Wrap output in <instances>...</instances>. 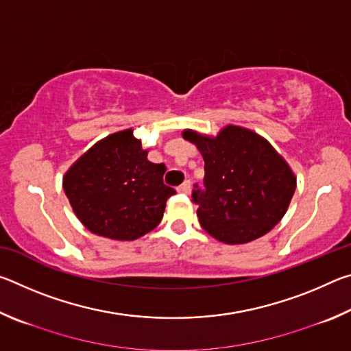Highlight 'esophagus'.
Returning a JSON list of instances; mask_svg holds the SVG:
<instances>
[{
    "label": "esophagus",
    "mask_w": 351,
    "mask_h": 351,
    "mask_svg": "<svg viewBox=\"0 0 351 351\" xmlns=\"http://www.w3.org/2000/svg\"><path fill=\"white\" fill-rule=\"evenodd\" d=\"M178 192L181 193H189L190 192V181H184L180 187H178Z\"/></svg>",
    "instance_id": "esophagus-1"
}]
</instances>
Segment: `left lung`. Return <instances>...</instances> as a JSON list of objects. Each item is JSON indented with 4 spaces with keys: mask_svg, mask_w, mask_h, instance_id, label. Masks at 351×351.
Instances as JSON below:
<instances>
[{
    "mask_svg": "<svg viewBox=\"0 0 351 351\" xmlns=\"http://www.w3.org/2000/svg\"><path fill=\"white\" fill-rule=\"evenodd\" d=\"M182 138L204 159V190L192 199L207 234L226 245H243L280 221L295 190L288 162L251 130L228 125L215 138L184 130Z\"/></svg>",
    "mask_w": 351,
    "mask_h": 351,
    "instance_id": "left-lung-1",
    "label": "left lung"
}]
</instances>
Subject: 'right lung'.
Segmentation results:
<instances>
[{"label":"right lung","instance_id":"1","mask_svg":"<svg viewBox=\"0 0 351 351\" xmlns=\"http://www.w3.org/2000/svg\"><path fill=\"white\" fill-rule=\"evenodd\" d=\"M147 153L130 128L106 136L71 165L63 190L88 230L130 241L161 223L176 192L162 181L165 165L150 162Z\"/></svg>","mask_w":351,"mask_h":351}]
</instances>
